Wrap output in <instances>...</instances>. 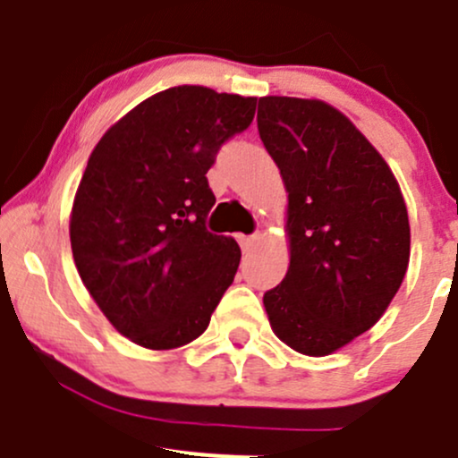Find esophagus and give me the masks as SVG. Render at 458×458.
Here are the masks:
<instances>
[{"label": "esophagus", "instance_id": "obj_1", "mask_svg": "<svg viewBox=\"0 0 458 458\" xmlns=\"http://www.w3.org/2000/svg\"><path fill=\"white\" fill-rule=\"evenodd\" d=\"M239 243H242L243 252H250L259 243V234H239Z\"/></svg>", "mask_w": 458, "mask_h": 458}]
</instances>
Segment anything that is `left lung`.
<instances>
[{
    "mask_svg": "<svg viewBox=\"0 0 458 458\" xmlns=\"http://www.w3.org/2000/svg\"><path fill=\"white\" fill-rule=\"evenodd\" d=\"M257 128L288 192L290 266L263 294L272 332L327 357L383 317L410 263L399 182L377 148L321 99L261 97Z\"/></svg>",
    "mask_w": 458,
    "mask_h": 458,
    "instance_id": "left-lung-1",
    "label": "left lung"
}]
</instances>
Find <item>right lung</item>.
Listing matches in <instances>:
<instances>
[{
    "label": "right lung",
    "mask_w": 458,
    "mask_h": 458,
    "mask_svg": "<svg viewBox=\"0 0 458 458\" xmlns=\"http://www.w3.org/2000/svg\"><path fill=\"white\" fill-rule=\"evenodd\" d=\"M257 97L174 86L143 99L88 157L71 210L77 272L119 335L173 350L203 335L239 267L237 242L206 230V173L246 131Z\"/></svg>",
    "instance_id": "add662e5"
}]
</instances>
